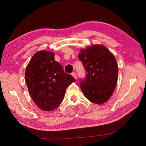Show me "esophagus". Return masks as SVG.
Wrapping results in <instances>:
<instances>
[{"label":"esophagus","mask_w":146,"mask_h":146,"mask_svg":"<svg viewBox=\"0 0 146 146\" xmlns=\"http://www.w3.org/2000/svg\"><path fill=\"white\" fill-rule=\"evenodd\" d=\"M71 75H72L75 79H76V73H75V72L72 73H71Z\"/></svg>","instance_id":"34e87169"}]
</instances>
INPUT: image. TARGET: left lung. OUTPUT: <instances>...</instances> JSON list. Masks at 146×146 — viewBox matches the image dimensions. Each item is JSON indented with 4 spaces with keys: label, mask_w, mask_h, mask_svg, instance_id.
I'll return each instance as SVG.
<instances>
[{
    "label": "left lung",
    "mask_w": 146,
    "mask_h": 146,
    "mask_svg": "<svg viewBox=\"0 0 146 146\" xmlns=\"http://www.w3.org/2000/svg\"><path fill=\"white\" fill-rule=\"evenodd\" d=\"M78 58L86 70V77L80 79L84 95L91 102L102 104L114 92L117 82L118 65L115 56L102 45L81 49Z\"/></svg>",
    "instance_id": "8db88e82"
}]
</instances>
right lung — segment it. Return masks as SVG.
<instances>
[{
	"label": "right lung",
	"instance_id": "add662e5",
	"mask_svg": "<svg viewBox=\"0 0 146 146\" xmlns=\"http://www.w3.org/2000/svg\"><path fill=\"white\" fill-rule=\"evenodd\" d=\"M54 57L55 53L51 51H38L29 61L25 72L26 83L32 99L46 111L60 106L66 88L75 82Z\"/></svg>",
	"mask_w": 146,
	"mask_h": 146
}]
</instances>
